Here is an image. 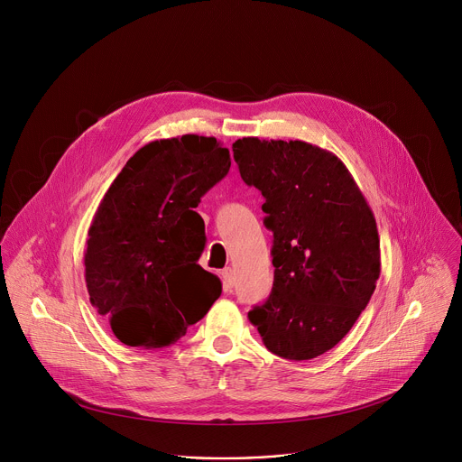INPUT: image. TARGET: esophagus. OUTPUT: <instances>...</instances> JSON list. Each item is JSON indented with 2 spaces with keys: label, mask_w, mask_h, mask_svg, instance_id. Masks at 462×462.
Listing matches in <instances>:
<instances>
[{
  "label": "esophagus",
  "mask_w": 462,
  "mask_h": 462,
  "mask_svg": "<svg viewBox=\"0 0 462 462\" xmlns=\"http://www.w3.org/2000/svg\"><path fill=\"white\" fill-rule=\"evenodd\" d=\"M221 278H223V283H225V287L226 289H232L234 287V280H236V274H234V271L228 267V269H225L223 273H221Z\"/></svg>",
  "instance_id": "34e87169"
}]
</instances>
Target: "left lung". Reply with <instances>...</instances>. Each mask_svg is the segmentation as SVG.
Here are the masks:
<instances>
[{
	"label": "left lung",
	"instance_id": "8db88e82",
	"mask_svg": "<svg viewBox=\"0 0 462 462\" xmlns=\"http://www.w3.org/2000/svg\"><path fill=\"white\" fill-rule=\"evenodd\" d=\"M241 179L261 191L273 232L274 283L248 319L287 360L333 349L369 303L380 276L374 216L346 164L303 141L232 144Z\"/></svg>",
	"mask_w": 462,
	"mask_h": 462
}]
</instances>
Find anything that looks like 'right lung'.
<instances>
[{
    "label": "right lung",
    "mask_w": 462,
    "mask_h": 462,
    "mask_svg": "<svg viewBox=\"0 0 462 462\" xmlns=\"http://www.w3.org/2000/svg\"><path fill=\"white\" fill-rule=\"evenodd\" d=\"M228 170L230 153L214 137L161 139L131 157L102 197L86 285L122 344H175L221 296V280L197 263L207 236L195 208Z\"/></svg>",
    "instance_id": "right-lung-1"
}]
</instances>
